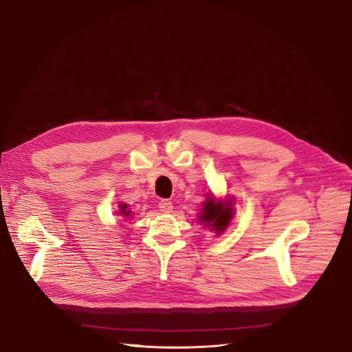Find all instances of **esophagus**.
Segmentation results:
<instances>
[{"instance_id": "obj_1", "label": "esophagus", "mask_w": 352, "mask_h": 352, "mask_svg": "<svg viewBox=\"0 0 352 352\" xmlns=\"http://www.w3.org/2000/svg\"><path fill=\"white\" fill-rule=\"evenodd\" d=\"M158 208H160V210H161L162 214H171L173 212V204L170 201H167V199L160 201Z\"/></svg>"}]
</instances>
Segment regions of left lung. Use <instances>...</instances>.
Wrapping results in <instances>:
<instances>
[{
  "label": "left lung",
  "instance_id": "left-lung-1",
  "mask_svg": "<svg viewBox=\"0 0 352 352\" xmlns=\"http://www.w3.org/2000/svg\"><path fill=\"white\" fill-rule=\"evenodd\" d=\"M233 201L235 199L228 197L225 199H218L212 192L206 194V198L202 202L201 212L198 214V221L209 230H214L217 235H222L230 225L233 214H235Z\"/></svg>",
  "mask_w": 352,
  "mask_h": 352
}]
</instances>
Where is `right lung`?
<instances>
[{
    "label": "right lung",
    "mask_w": 352,
    "mask_h": 352,
    "mask_svg": "<svg viewBox=\"0 0 352 352\" xmlns=\"http://www.w3.org/2000/svg\"><path fill=\"white\" fill-rule=\"evenodd\" d=\"M114 214H117V217H120V218H123V219H130V218H133V212H131V209L129 208V205L127 204H123V202H120L119 204V208H117V210H114Z\"/></svg>",
    "instance_id": "add662e5"
}]
</instances>
